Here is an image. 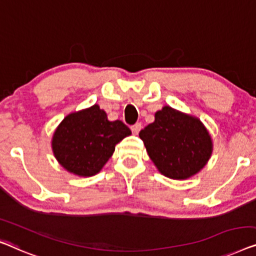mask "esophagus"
I'll return each instance as SVG.
<instances>
[{
    "label": "esophagus",
    "mask_w": 256,
    "mask_h": 256,
    "mask_svg": "<svg viewBox=\"0 0 256 256\" xmlns=\"http://www.w3.org/2000/svg\"><path fill=\"white\" fill-rule=\"evenodd\" d=\"M140 129H142V124H140V122H137V124L132 126V134H135V135L138 134Z\"/></svg>",
    "instance_id": "obj_1"
}]
</instances>
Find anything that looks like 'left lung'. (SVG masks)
Segmentation results:
<instances>
[{
  "label": "left lung",
  "instance_id": "8db88e82",
  "mask_svg": "<svg viewBox=\"0 0 256 256\" xmlns=\"http://www.w3.org/2000/svg\"><path fill=\"white\" fill-rule=\"evenodd\" d=\"M148 154L159 172L171 179H187L208 162L212 142L202 122L172 107L154 114V121L140 132Z\"/></svg>",
  "mask_w": 256,
  "mask_h": 256
}]
</instances>
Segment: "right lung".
I'll return each mask as SVG.
<instances>
[{
    "instance_id": "add662e5",
    "label": "right lung",
    "mask_w": 256,
    "mask_h": 256,
    "mask_svg": "<svg viewBox=\"0 0 256 256\" xmlns=\"http://www.w3.org/2000/svg\"><path fill=\"white\" fill-rule=\"evenodd\" d=\"M132 134L120 120L108 121L105 110L94 105L66 116L54 132L55 158L70 173L97 174L113 154L116 144Z\"/></svg>"
}]
</instances>
